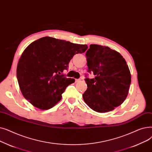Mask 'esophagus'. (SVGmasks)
<instances>
[{"instance_id": "esophagus-1", "label": "esophagus", "mask_w": 152, "mask_h": 152, "mask_svg": "<svg viewBox=\"0 0 152 152\" xmlns=\"http://www.w3.org/2000/svg\"><path fill=\"white\" fill-rule=\"evenodd\" d=\"M80 80V79H75V82H78Z\"/></svg>"}]
</instances>
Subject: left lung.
Segmentation results:
<instances>
[{"mask_svg":"<svg viewBox=\"0 0 152 152\" xmlns=\"http://www.w3.org/2000/svg\"><path fill=\"white\" fill-rule=\"evenodd\" d=\"M85 55L88 72L95 77L89 78L86 75L84 102L96 112L111 111L128 95L131 75L126 61L118 52L98 45H90Z\"/></svg>","mask_w":152,"mask_h":152,"instance_id":"8db88e82","label":"left lung"}]
</instances>
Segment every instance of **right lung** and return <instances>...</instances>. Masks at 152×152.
Listing matches in <instances>:
<instances>
[{
    "label": "right lung",
    "mask_w": 152,
    "mask_h": 152,
    "mask_svg": "<svg viewBox=\"0 0 152 152\" xmlns=\"http://www.w3.org/2000/svg\"><path fill=\"white\" fill-rule=\"evenodd\" d=\"M88 46L46 37L33 42L19 59L17 77L21 93L40 110H49L61 99L62 94L74 78L62 74L76 54Z\"/></svg>",
    "instance_id": "add662e5"
}]
</instances>
